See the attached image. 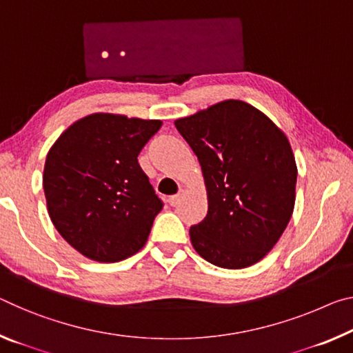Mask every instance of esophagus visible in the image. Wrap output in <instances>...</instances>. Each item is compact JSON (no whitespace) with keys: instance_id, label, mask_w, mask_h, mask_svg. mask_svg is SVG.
<instances>
[{"instance_id":"obj_1","label":"esophagus","mask_w":353,"mask_h":353,"mask_svg":"<svg viewBox=\"0 0 353 353\" xmlns=\"http://www.w3.org/2000/svg\"><path fill=\"white\" fill-rule=\"evenodd\" d=\"M181 198H182V192H179L177 194H172V196H170V199H168V203H170V205H177L179 204V201H181Z\"/></svg>"}]
</instances>
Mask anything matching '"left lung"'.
Segmentation results:
<instances>
[{
  "label": "left lung",
  "mask_w": 353,
  "mask_h": 353,
  "mask_svg": "<svg viewBox=\"0 0 353 353\" xmlns=\"http://www.w3.org/2000/svg\"><path fill=\"white\" fill-rule=\"evenodd\" d=\"M203 170L209 210L190 228L196 253L245 268L275 247L292 216L297 165L288 137L254 106L225 100L174 122Z\"/></svg>",
  "instance_id": "left-lung-1"
}]
</instances>
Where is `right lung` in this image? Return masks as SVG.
<instances>
[{"label": "right lung", "instance_id": "right-lung-1", "mask_svg": "<svg viewBox=\"0 0 353 353\" xmlns=\"http://www.w3.org/2000/svg\"><path fill=\"white\" fill-rule=\"evenodd\" d=\"M161 121L96 113L48 150L43 192L54 228L78 253L119 262L144 247L163 207L138 163Z\"/></svg>", "mask_w": 353, "mask_h": 353}]
</instances>
